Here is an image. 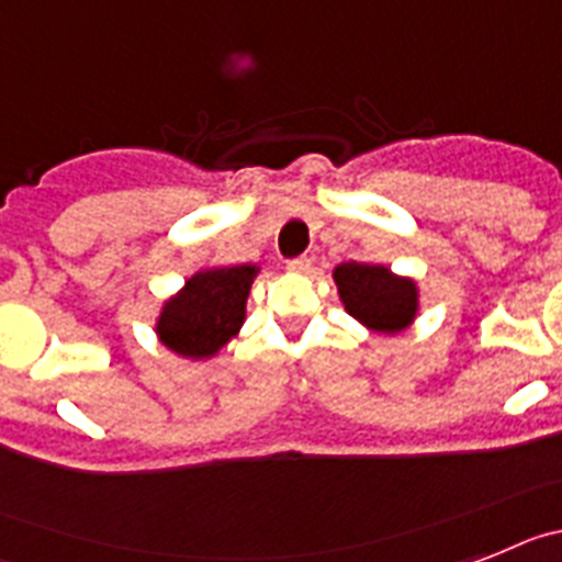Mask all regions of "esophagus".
<instances>
[{"mask_svg": "<svg viewBox=\"0 0 562 562\" xmlns=\"http://www.w3.org/2000/svg\"><path fill=\"white\" fill-rule=\"evenodd\" d=\"M311 257L308 254H300V257H294V260H288V271H296V274H305V271H311Z\"/></svg>", "mask_w": 562, "mask_h": 562, "instance_id": "esophagus-1", "label": "esophagus"}]
</instances>
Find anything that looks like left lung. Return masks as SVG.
Instances as JSON below:
<instances>
[{"label": "left lung", "mask_w": 562, "mask_h": 562, "mask_svg": "<svg viewBox=\"0 0 562 562\" xmlns=\"http://www.w3.org/2000/svg\"><path fill=\"white\" fill-rule=\"evenodd\" d=\"M334 280L348 314L368 328L396 334L416 316V285L393 277L384 266L341 262L334 271Z\"/></svg>", "instance_id": "8db88e82"}]
</instances>
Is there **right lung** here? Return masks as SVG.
<instances>
[{"instance_id": "right-lung-1", "label": "right lung", "mask_w": 562, "mask_h": 562, "mask_svg": "<svg viewBox=\"0 0 562 562\" xmlns=\"http://www.w3.org/2000/svg\"><path fill=\"white\" fill-rule=\"evenodd\" d=\"M254 277V266L209 268L194 274L187 288L164 305L158 319L160 341L189 359L217 353L246 319V296Z\"/></svg>"}]
</instances>
